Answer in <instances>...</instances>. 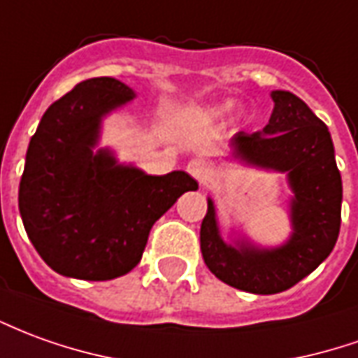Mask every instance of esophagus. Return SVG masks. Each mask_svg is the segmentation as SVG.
I'll return each instance as SVG.
<instances>
[{
    "label": "esophagus",
    "instance_id": "obj_1",
    "mask_svg": "<svg viewBox=\"0 0 358 358\" xmlns=\"http://www.w3.org/2000/svg\"><path fill=\"white\" fill-rule=\"evenodd\" d=\"M209 171H211V164L205 159H192V161L187 162V172L196 180H199V182L209 174Z\"/></svg>",
    "mask_w": 358,
    "mask_h": 358
}]
</instances>
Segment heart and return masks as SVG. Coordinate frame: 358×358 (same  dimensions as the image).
Wrapping results in <instances>:
<instances>
[{
	"label": "heart",
	"instance_id": "b5f03b06",
	"mask_svg": "<svg viewBox=\"0 0 358 358\" xmlns=\"http://www.w3.org/2000/svg\"><path fill=\"white\" fill-rule=\"evenodd\" d=\"M231 108H232V102H222V104H219V106H215L213 112L215 114H227Z\"/></svg>",
	"mask_w": 358,
	"mask_h": 358
}]
</instances>
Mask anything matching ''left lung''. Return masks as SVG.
I'll return each mask as SVG.
<instances>
[{
	"label": "left lung",
	"mask_w": 358,
	"mask_h": 358,
	"mask_svg": "<svg viewBox=\"0 0 358 358\" xmlns=\"http://www.w3.org/2000/svg\"><path fill=\"white\" fill-rule=\"evenodd\" d=\"M273 112L256 134L238 131L232 157L244 164L287 174L292 232L281 246L264 248L246 236L224 242L213 199H207L199 242L209 271L240 291L275 294L291 289L326 259L341 227L343 186L327 126L289 91H271ZM234 234V232H232Z\"/></svg>",
	"instance_id": "obj_1"
}]
</instances>
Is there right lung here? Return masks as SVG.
Returning a JSON list of instances; mask_svg holds the SVG:
<instances>
[{
    "label": "right lung",
    "mask_w": 358,
    "mask_h": 358,
    "mask_svg": "<svg viewBox=\"0 0 358 358\" xmlns=\"http://www.w3.org/2000/svg\"><path fill=\"white\" fill-rule=\"evenodd\" d=\"M136 99L114 77L75 85L31 137L19 184L24 231L56 273L108 281L141 262L155 221L197 182L184 171L151 176L99 147L102 120Z\"/></svg>",
    "instance_id": "obj_1"
}]
</instances>
